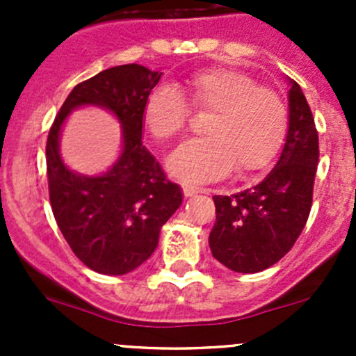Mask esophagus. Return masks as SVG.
<instances>
[{"label":"esophagus","instance_id":"1","mask_svg":"<svg viewBox=\"0 0 356 356\" xmlns=\"http://www.w3.org/2000/svg\"><path fill=\"white\" fill-rule=\"evenodd\" d=\"M182 193H184L186 198H191V196H195V195H198V193H201V189L195 188V186L184 184V186H182Z\"/></svg>","mask_w":356,"mask_h":356}]
</instances>
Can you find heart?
Listing matches in <instances>:
<instances>
[{"label":"heart","mask_w":356,"mask_h":356,"mask_svg":"<svg viewBox=\"0 0 356 356\" xmlns=\"http://www.w3.org/2000/svg\"><path fill=\"white\" fill-rule=\"evenodd\" d=\"M184 94L161 84L143 106V120L156 141H170L188 129L193 110L210 113L207 136L184 143L168 156V170L186 182H211L236 174L265 170L281 152L289 131V110L277 91L231 67L193 72Z\"/></svg>","instance_id":"b5f03b06"}]
</instances>
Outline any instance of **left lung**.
<instances>
[{"mask_svg": "<svg viewBox=\"0 0 356 356\" xmlns=\"http://www.w3.org/2000/svg\"><path fill=\"white\" fill-rule=\"evenodd\" d=\"M318 163V132L298 82L291 81L289 131L277 165L246 191L213 196L211 254L241 274L277 264L308 220Z\"/></svg>", "mask_w": 356, "mask_h": 356, "instance_id": "obj_1", "label": "left lung"}]
</instances>
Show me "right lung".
Segmentation results:
<instances>
[{
  "mask_svg": "<svg viewBox=\"0 0 356 356\" xmlns=\"http://www.w3.org/2000/svg\"><path fill=\"white\" fill-rule=\"evenodd\" d=\"M160 77L161 72L138 63L106 68L72 89L49 129L46 170L53 215L75 257L98 274H127L148 260L161 225L182 203L179 184L168 181L143 145V106ZM82 104L110 109L124 132L121 158L98 178L68 171L58 153L59 129Z\"/></svg>",
  "mask_w": 356,
  "mask_h": 356,
  "instance_id": "add662e5",
  "label": "right lung"
}]
</instances>
